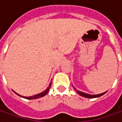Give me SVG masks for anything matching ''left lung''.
I'll list each match as a JSON object with an SVG mask.
<instances>
[{"instance_id": "1", "label": "left lung", "mask_w": 122, "mask_h": 122, "mask_svg": "<svg viewBox=\"0 0 122 122\" xmlns=\"http://www.w3.org/2000/svg\"><path fill=\"white\" fill-rule=\"evenodd\" d=\"M73 88H74V90H75V91L77 92V93L79 94L80 96H83V97H85V98H97V97H100V96H102L103 94H105L107 92H104V93H102V94H96V95H91V94H86V93H84V92H80L77 90L75 87L73 86Z\"/></svg>"}]
</instances>
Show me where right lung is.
<instances>
[{"mask_svg": "<svg viewBox=\"0 0 122 122\" xmlns=\"http://www.w3.org/2000/svg\"><path fill=\"white\" fill-rule=\"evenodd\" d=\"M51 83L49 84V86L45 90V91H43V92H41V93H40V94H36V95H35V96H30V97H26V96H20V95H19L18 94H17L16 92H15V94H16L17 95H18V96H21V97H23V98H26V99H28V100H31V99H36V98H41V97H43V96H44L45 95H46L47 93H48V92H49V88H50V87H51Z\"/></svg>", "mask_w": 122, "mask_h": 122, "instance_id": "obj_1", "label": "right lung"}]
</instances>
